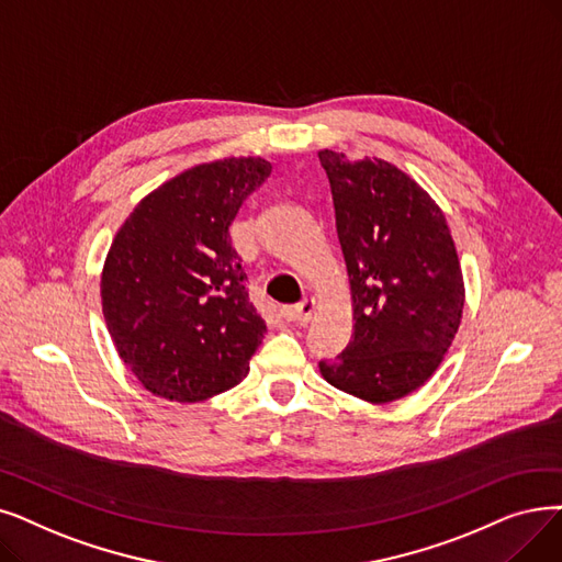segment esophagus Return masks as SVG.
<instances>
[{
	"label": "esophagus",
	"mask_w": 562,
	"mask_h": 562,
	"mask_svg": "<svg viewBox=\"0 0 562 562\" xmlns=\"http://www.w3.org/2000/svg\"><path fill=\"white\" fill-rule=\"evenodd\" d=\"M314 310H316V301L314 299H303L301 303L294 305V310H291V319H294L296 324H307L312 319Z\"/></svg>",
	"instance_id": "esophagus-1"
}]
</instances>
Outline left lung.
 Here are the masks:
<instances>
[{
  "mask_svg": "<svg viewBox=\"0 0 562 562\" xmlns=\"http://www.w3.org/2000/svg\"><path fill=\"white\" fill-rule=\"evenodd\" d=\"M345 255L353 335L319 362L337 390L390 404L425 385L459 330L467 286L448 221L431 194L383 158L322 149Z\"/></svg>",
  "mask_w": 562,
  "mask_h": 562,
  "instance_id": "left-lung-1",
  "label": "left lung"
}]
</instances>
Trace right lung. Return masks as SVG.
I'll return each mask as SVG.
<instances>
[{"label":"right lung","instance_id":"add662e5","mask_svg":"<svg viewBox=\"0 0 562 562\" xmlns=\"http://www.w3.org/2000/svg\"><path fill=\"white\" fill-rule=\"evenodd\" d=\"M271 169L259 156L188 167L144 194L112 238L103 316L119 358L154 397L194 404L248 376L266 324L229 225Z\"/></svg>","mask_w":562,"mask_h":562}]
</instances>
